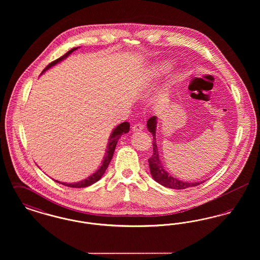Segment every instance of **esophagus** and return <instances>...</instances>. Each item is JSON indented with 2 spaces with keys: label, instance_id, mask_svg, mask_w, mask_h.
Wrapping results in <instances>:
<instances>
[{
  "label": "esophagus",
  "instance_id": "obj_1",
  "mask_svg": "<svg viewBox=\"0 0 260 260\" xmlns=\"http://www.w3.org/2000/svg\"><path fill=\"white\" fill-rule=\"evenodd\" d=\"M144 128V124H136L133 125V132L136 133V132H141Z\"/></svg>",
  "mask_w": 260,
  "mask_h": 260
}]
</instances>
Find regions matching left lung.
<instances>
[{
	"label": "left lung",
	"mask_w": 260,
	"mask_h": 260,
	"mask_svg": "<svg viewBox=\"0 0 260 260\" xmlns=\"http://www.w3.org/2000/svg\"><path fill=\"white\" fill-rule=\"evenodd\" d=\"M156 127H157V117L153 116L147 121V128L153 135V155L149 159L148 162L150 173L152 177L154 178V180L160 183L161 185L172 188V189H185L192 186L200 185L201 183L205 182V181H201V182L182 181L170 175L169 173L164 169L162 162L159 156V151H158L157 141H156Z\"/></svg>",
	"instance_id": "left-lung-1"
}]
</instances>
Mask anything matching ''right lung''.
Returning <instances> with one entry per match:
<instances>
[{"mask_svg": "<svg viewBox=\"0 0 260 260\" xmlns=\"http://www.w3.org/2000/svg\"><path fill=\"white\" fill-rule=\"evenodd\" d=\"M76 50H78V47L69 50L68 52H66L64 55H62L61 57H59L58 59H56V60H54V61L50 63V64L43 70L42 74L45 73L47 70H49L52 66H54L55 64H57V63L61 62L62 60H64L66 57H68V55H70V54ZM128 131H129V124H128L127 122H124V123H122V124H118V125L112 131L111 136L109 137L108 145H107V149H106V153H105V155H104V157H103V160L101 161V166L96 170L95 173H93L91 175H89L86 179H84V180H82V181H79V182H75V183H65V182H60V181H58V180H54V181H56V182H58V183H61L63 185L72 187V188H84V187L91 185V184L95 183L96 181H99V179L102 177V175L106 172V170H107V168H108V166H109V164H110V161H111L112 157H113V154H114V151H115V148H116V145H117V143H118L119 138L123 136L124 134L128 133Z\"/></svg>", "mask_w": 260, "mask_h": 260, "instance_id": "add662e5", "label": "right lung"}]
</instances>
